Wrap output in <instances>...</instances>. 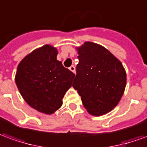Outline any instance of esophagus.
<instances>
[{"instance_id":"obj_1","label":"esophagus","mask_w":147,"mask_h":147,"mask_svg":"<svg viewBox=\"0 0 147 147\" xmlns=\"http://www.w3.org/2000/svg\"><path fill=\"white\" fill-rule=\"evenodd\" d=\"M69 69H70L71 71H72L73 73H76V67L74 66H71L70 67H69Z\"/></svg>"}]
</instances>
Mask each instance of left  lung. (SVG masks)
Segmentation results:
<instances>
[{"label": "left lung", "mask_w": 147, "mask_h": 147, "mask_svg": "<svg viewBox=\"0 0 147 147\" xmlns=\"http://www.w3.org/2000/svg\"><path fill=\"white\" fill-rule=\"evenodd\" d=\"M79 54L72 84L90 115L100 116L119 102L127 85V73L119 59L102 45L84 42Z\"/></svg>", "instance_id": "8db88e82"}]
</instances>
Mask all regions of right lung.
I'll list each match as a JSON object with an SVG mask.
<instances>
[{"mask_svg":"<svg viewBox=\"0 0 147 147\" xmlns=\"http://www.w3.org/2000/svg\"><path fill=\"white\" fill-rule=\"evenodd\" d=\"M58 50L45 45L24 56L16 70L15 82L20 95L31 107L52 115L63 104L75 74L57 60Z\"/></svg>","mask_w":147,"mask_h":147,"instance_id":"add662e5","label":"right lung"}]
</instances>
